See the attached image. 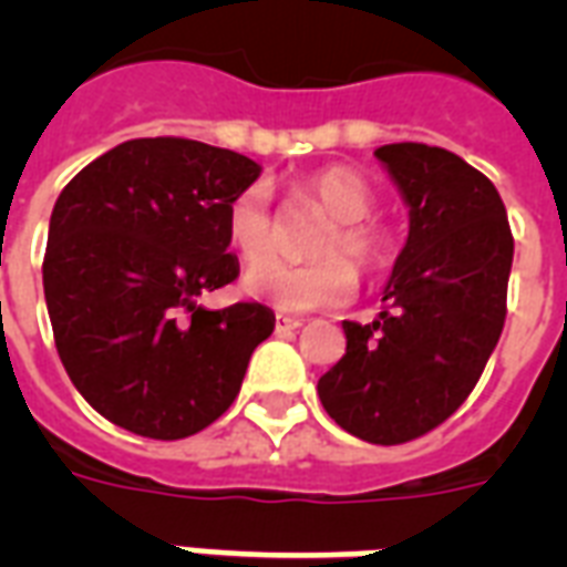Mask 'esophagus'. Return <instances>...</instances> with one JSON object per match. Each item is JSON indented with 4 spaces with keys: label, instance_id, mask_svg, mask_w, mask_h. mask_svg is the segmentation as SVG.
<instances>
[{
    "label": "esophagus",
    "instance_id": "34e87169",
    "mask_svg": "<svg viewBox=\"0 0 567 567\" xmlns=\"http://www.w3.org/2000/svg\"><path fill=\"white\" fill-rule=\"evenodd\" d=\"M302 323L297 318H282V315H276V332L279 336H285V332H297Z\"/></svg>",
    "mask_w": 567,
    "mask_h": 567
}]
</instances>
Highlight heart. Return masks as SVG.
<instances>
[{
	"instance_id": "heart-1",
	"label": "heart",
	"mask_w": 567,
	"mask_h": 567,
	"mask_svg": "<svg viewBox=\"0 0 567 567\" xmlns=\"http://www.w3.org/2000/svg\"><path fill=\"white\" fill-rule=\"evenodd\" d=\"M302 194L329 217V223H323L311 240L309 252L315 261H270L256 267L244 279V291L256 300L270 302L279 311L338 309L355 291L353 267L340 256L350 258L362 274H379L394 258V238L382 223L371 217L377 196L371 185L350 167L311 173L302 182ZM226 238L244 265H258L274 256L276 220L267 185L256 182L231 199L226 208Z\"/></svg>"
}]
</instances>
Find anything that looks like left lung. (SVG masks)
I'll return each instance as SVG.
<instances>
[{
    "label": "left lung",
    "instance_id": "8db88e82",
    "mask_svg": "<svg viewBox=\"0 0 567 567\" xmlns=\"http://www.w3.org/2000/svg\"><path fill=\"white\" fill-rule=\"evenodd\" d=\"M409 205L373 323L344 320L347 353L320 377L329 417L371 444H405L444 423L474 391L506 320L512 240L492 182L456 153L388 144L373 153Z\"/></svg>",
    "mask_w": 567,
    "mask_h": 567
}]
</instances>
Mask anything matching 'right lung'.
Instances as JSON below:
<instances>
[{
  "label": "right lung",
  "mask_w": 567,
  "mask_h": 567,
  "mask_svg": "<svg viewBox=\"0 0 567 567\" xmlns=\"http://www.w3.org/2000/svg\"><path fill=\"white\" fill-rule=\"evenodd\" d=\"M258 173L220 146L137 137L58 196L43 258L52 336L66 377L111 423L176 441L235 403L274 311H208L196 297L235 282L226 208Z\"/></svg>",
  "instance_id": "obj_1"
}]
</instances>
